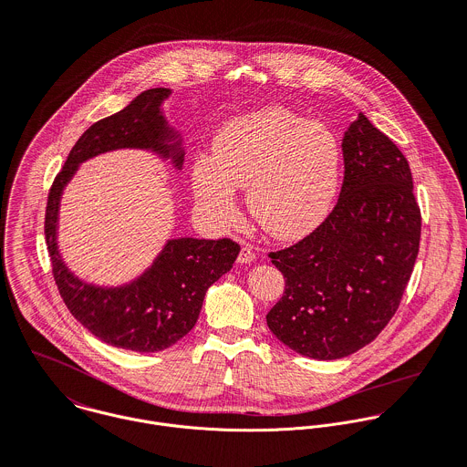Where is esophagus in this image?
Listing matches in <instances>:
<instances>
[{"instance_id":"34e87169","label":"esophagus","mask_w":467,"mask_h":467,"mask_svg":"<svg viewBox=\"0 0 467 467\" xmlns=\"http://www.w3.org/2000/svg\"><path fill=\"white\" fill-rule=\"evenodd\" d=\"M254 259H255V252H254L250 246H243L241 252H239L237 261H239L241 265H250Z\"/></svg>"}]
</instances>
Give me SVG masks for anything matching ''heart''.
<instances>
[{"label": "heart", "mask_w": 467, "mask_h": 467, "mask_svg": "<svg viewBox=\"0 0 467 467\" xmlns=\"http://www.w3.org/2000/svg\"><path fill=\"white\" fill-rule=\"evenodd\" d=\"M344 154L324 125L268 107L226 121L212 157L193 161L197 201L219 224L237 215L235 188L246 186L254 219L277 239H297L318 226L338 192Z\"/></svg>", "instance_id": "b5f03b06"}]
</instances>
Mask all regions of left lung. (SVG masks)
<instances>
[{
    "label": "left lung",
    "mask_w": 467,
    "mask_h": 467,
    "mask_svg": "<svg viewBox=\"0 0 467 467\" xmlns=\"http://www.w3.org/2000/svg\"><path fill=\"white\" fill-rule=\"evenodd\" d=\"M344 181L331 213L297 244L272 252L285 294L272 333L317 358L348 357L386 327L400 305L420 243L408 159L364 114L342 140Z\"/></svg>",
    "instance_id": "8db88e82"
}]
</instances>
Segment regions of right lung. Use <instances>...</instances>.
Segmentation results:
<instances>
[{
	"label": "right lung",
	"instance_id": "obj_1",
	"mask_svg": "<svg viewBox=\"0 0 467 467\" xmlns=\"http://www.w3.org/2000/svg\"><path fill=\"white\" fill-rule=\"evenodd\" d=\"M170 94V88L145 90L118 114L94 123L56 175L45 213L52 274L67 308L99 340L138 353L166 349L195 326L206 290L232 270L241 246L230 239H168L154 263L134 281L98 286L70 272L59 254V204L79 164L105 152L150 150L181 170L182 138L161 109Z\"/></svg>",
	"mask_w": 467,
	"mask_h": 467
}]
</instances>
